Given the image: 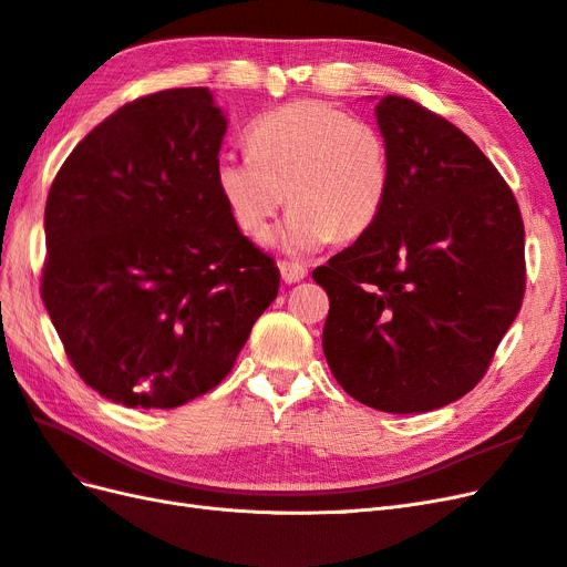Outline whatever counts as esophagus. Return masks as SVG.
Segmentation results:
<instances>
[{"label": "esophagus", "mask_w": 567, "mask_h": 567, "mask_svg": "<svg viewBox=\"0 0 567 567\" xmlns=\"http://www.w3.org/2000/svg\"><path fill=\"white\" fill-rule=\"evenodd\" d=\"M279 269H281V279H284L286 284H298V281H302V279L307 277V267H305L302 262L284 260V262L279 265Z\"/></svg>", "instance_id": "esophagus-1"}]
</instances>
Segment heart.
<instances>
[{"mask_svg": "<svg viewBox=\"0 0 567 567\" xmlns=\"http://www.w3.org/2000/svg\"><path fill=\"white\" fill-rule=\"evenodd\" d=\"M248 153H225L215 184L244 234L267 236L274 215H290L277 236L288 255L352 241L379 219L392 179L390 146L371 120L321 101H293L260 115Z\"/></svg>", "mask_w": 567, "mask_h": 567, "instance_id": "heart-1", "label": "heart"}]
</instances>
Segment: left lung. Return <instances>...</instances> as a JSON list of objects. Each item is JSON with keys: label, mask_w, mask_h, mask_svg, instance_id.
<instances>
[{"label": "left lung", "mask_w": 567, "mask_h": 567, "mask_svg": "<svg viewBox=\"0 0 567 567\" xmlns=\"http://www.w3.org/2000/svg\"><path fill=\"white\" fill-rule=\"evenodd\" d=\"M375 117L392 165L385 205L312 279L329 293L321 342L342 390L414 414L483 381L523 305L525 227L499 169L450 120L394 94Z\"/></svg>", "instance_id": "1"}]
</instances>
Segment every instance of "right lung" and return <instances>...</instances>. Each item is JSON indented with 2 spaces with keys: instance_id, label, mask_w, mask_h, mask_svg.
<instances>
[{
  "instance_id": "obj_1",
  "label": "right lung",
  "mask_w": 567,
  "mask_h": 567,
  "mask_svg": "<svg viewBox=\"0 0 567 567\" xmlns=\"http://www.w3.org/2000/svg\"><path fill=\"white\" fill-rule=\"evenodd\" d=\"M225 132L208 87L148 94L51 182L42 300L80 379L111 402L173 409L213 390L279 293L274 257L217 192Z\"/></svg>"
}]
</instances>
